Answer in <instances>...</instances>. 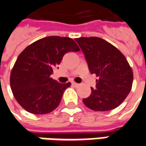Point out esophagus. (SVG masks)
I'll return each instance as SVG.
<instances>
[{"instance_id":"obj_1","label":"esophagus","mask_w":146,"mask_h":146,"mask_svg":"<svg viewBox=\"0 0 146 146\" xmlns=\"http://www.w3.org/2000/svg\"><path fill=\"white\" fill-rule=\"evenodd\" d=\"M72 85H73V86H79V84H77V83L74 82V81H73V82H72Z\"/></svg>"}]
</instances>
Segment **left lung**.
I'll list each match as a JSON object with an SVG mask.
<instances>
[{
  "mask_svg": "<svg viewBox=\"0 0 146 146\" xmlns=\"http://www.w3.org/2000/svg\"><path fill=\"white\" fill-rule=\"evenodd\" d=\"M75 40L85 55L90 73L98 77L83 103L94 111H110L119 106L132 89L133 74L126 58L106 40L97 36Z\"/></svg>",
  "mask_w": 146,
  "mask_h": 146,
  "instance_id": "8db88e82",
  "label": "left lung"
}]
</instances>
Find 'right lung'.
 I'll use <instances>...</instances> for the list:
<instances>
[{"instance_id":"add662e5","label":"right lung","mask_w":146,"mask_h":146,"mask_svg":"<svg viewBox=\"0 0 146 146\" xmlns=\"http://www.w3.org/2000/svg\"><path fill=\"white\" fill-rule=\"evenodd\" d=\"M80 48L72 38L50 36L29 44L17 57L10 86L19 105L33 114H45L59 106L71 83H59L50 75L68 52Z\"/></svg>"}]
</instances>
